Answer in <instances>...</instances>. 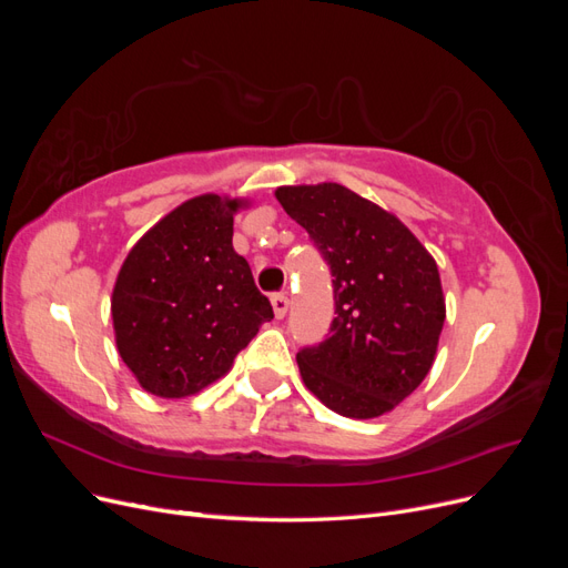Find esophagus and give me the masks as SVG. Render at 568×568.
<instances>
[{
    "instance_id": "obj_1",
    "label": "esophagus",
    "mask_w": 568,
    "mask_h": 568,
    "mask_svg": "<svg viewBox=\"0 0 568 568\" xmlns=\"http://www.w3.org/2000/svg\"><path fill=\"white\" fill-rule=\"evenodd\" d=\"M272 307H274V315H277V320H282L288 311V296L286 294H274L272 296Z\"/></svg>"
}]
</instances>
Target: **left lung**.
I'll list each match as a JSON object with an SVG mask.
<instances>
[{"instance_id": "8db88e82", "label": "left lung", "mask_w": 568, "mask_h": 568, "mask_svg": "<svg viewBox=\"0 0 568 568\" xmlns=\"http://www.w3.org/2000/svg\"><path fill=\"white\" fill-rule=\"evenodd\" d=\"M277 199L332 272L336 317L298 351L303 382L343 417H379L434 365L445 322L436 261L398 217L341 184L280 186Z\"/></svg>"}]
</instances>
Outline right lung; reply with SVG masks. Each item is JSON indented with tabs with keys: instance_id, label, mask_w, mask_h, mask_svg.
Returning a JSON list of instances; mask_svg holds the SVG:
<instances>
[{
	"instance_id": "add662e5",
	"label": "right lung",
	"mask_w": 568,
	"mask_h": 568,
	"mask_svg": "<svg viewBox=\"0 0 568 568\" xmlns=\"http://www.w3.org/2000/svg\"><path fill=\"white\" fill-rule=\"evenodd\" d=\"M236 201L205 194L153 225L120 267L111 315L118 353L136 382L184 398L225 374L274 317L232 246Z\"/></svg>"
}]
</instances>
